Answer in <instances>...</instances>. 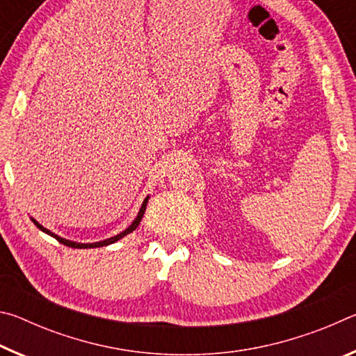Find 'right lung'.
Returning a JSON list of instances; mask_svg holds the SVG:
<instances>
[{"instance_id": "right-lung-1", "label": "right lung", "mask_w": 356, "mask_h": 356, "mask_svg": "<svg viewBox=\"0 0 356 356\" xmlns=\"http://www.w3.org/2000/svg\"><path fill=\"white\" fill-rule=\"evenodd\" d=\"M147 201H149V197H146V200H144V202H143V206H141V209H140V212H138V216L134 220V222H131V225L125 229V231H122L120 234H118V236H114V237H111V238H106V240H104V242H97V243H76V242H70V240H65V238H61V237H58V236H55V234L53 232H50L48 231V229H45L44 226H40L38 221L35 220H33V222L35 226H38L40 231H44L45 234H48V236H51L53 238H56L59 243H63V245H65V246H69V248H100V246H106V245H111V243H114V242H118L119 238H122L124 236H127V234H130V232H134L135 229L138 227V225H140V221H141V218H143V215H144V212H146V204H147Z\"/></svg>"}]
</instances>
